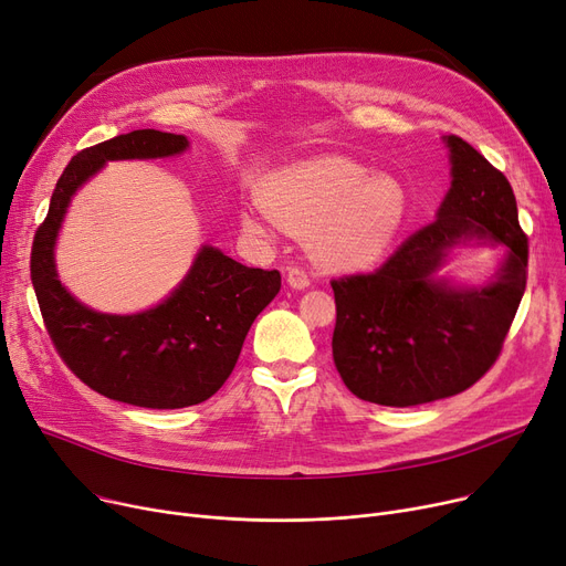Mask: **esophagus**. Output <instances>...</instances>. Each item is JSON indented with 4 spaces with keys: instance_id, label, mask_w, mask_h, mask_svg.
Segmentation results:
<instances>
[{
    "instance_id": "34e87169",
    "label": "esophagus",
    "mask_w": 566,
    "mask_h": 566,
    "mask_svg": "<svg viewBox=\"0 0 566 566\" xmlns=\"http://www.w3.org/2000/svg\"><path fill=\"white\" fill-rule=\"evenodd\" d=\"M286 282H289L293 289H307L312 280H310V273L305 271V268H289Z\"/></svg>"
}]
</instances>
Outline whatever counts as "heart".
<instances>
[{
    "label": "heart",
    "mask_w": 566,
    "mask_h": 566,
    "mask_svg": "<svg viewBox=\"0 0 566 566\" xmlns=\"http://www.w3.org/2000/svg\"><path fill=\"white\" fill-rule=\"evenodd\" d=\"M263 201L241 216L250 231L314 229L312 250L333 268L376 261L408 216V192L397 176L371 174L346 158H318L268 176Z\"/></svg>",
    "instance_id": "heart-1"
}]
</instances>
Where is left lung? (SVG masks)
Here are the masks:
<instances>
[{
	"instance_id": "8db88e82",
	"label": "left lung",
	"mask_w": 566,
	"mask_h": 566,
	"mask_svg": "<svg viewBox=\"0 0 566 566\" xmlns=\"http://www.w3.org/2000/svg\"><path fill=\"white\" fill-rule=\"evenodd\" d=\"M452 188L438 218L371 273L333 280V360L346 388L380 406H420L472 388L497 360L527 282V235L514 190L474 146L444 137ZM470 237L511 250L482 290L432 280L443 252Z\"/></svg>"
}]
</instances>
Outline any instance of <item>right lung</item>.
Segmentation results:
<instances>
[{
  "label": "right lung",
  "instance_id": "obj_1",
  "mask_svg": "<svg viewBox=\"0 0 566 566\" xmlns=\"http://www.w3.org/2000/svg\"><path fill=\"white\" fill-rule=\"evenodd\" d=\"M184 135L133 130L82 148L59 176L32 245V284L59 358L98 395L142 408H186L213 397L233 371L250 325L271 303L280 271L248 268L203 248L169 298L142 314L112 316L80 305L56 280L52 248L73 192L107 160L165 158Z\"/></svg>",
  "mask_w": 566,
  "mask_h": 566
}]
</instances>
